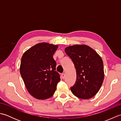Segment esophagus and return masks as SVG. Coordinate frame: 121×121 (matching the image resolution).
<instances>
[{"mask_svg": "<svg viewBox=\"0 0 121 121\" xmlns=\"http://www.w3.org/2000/svg\"><path fill=\"white\" fill-rule=\"evenodd\" d=\"M61 76H62V78L63 79H65V73H62V74H61Z\"/></svg>", "mask_w": 121, "mask_h": 121, "instance_id": "34e87169", "label": "esophagus"}]
</instances>
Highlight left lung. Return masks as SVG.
Wrapping results in <instances>:
<instances>
[{"label":"left lung","mask_w":121,"mask_h":121,"mask_svg":"<svg viewBox=\"0 0 121 121\" xmlns=\"http://www.w3.org/2000/svg\"><path fill=\"white\" fill-rule=\"evenodd\" d=\"M65 50L73 62L76 72V81L71 87V91L79 98H91L98 92L104 79L101 56L86 45L70 46Z\"/></svg>","instance_id":"left-lung-1"}]
</instances>
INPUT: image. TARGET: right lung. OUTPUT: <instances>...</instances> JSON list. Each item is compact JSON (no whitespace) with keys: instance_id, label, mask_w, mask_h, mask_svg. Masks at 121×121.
<instances>
[{"instance_id":"1","label":"right lung","mask_w":121,"mask_h":121,"mask_svg":"<svg viewBox=\"0 0 121 121\" xmlns=\"http://www.w3.org/2000/svg\"><path fill=\"white\" fill-rule=\"evenodd\" d=\"M58 48L56 45L38 43L22 56L20 74L27 91L37 99L52 97L60 81V75L55 71L56 62L53 58Z\"/></svg>"}]
</instances>
